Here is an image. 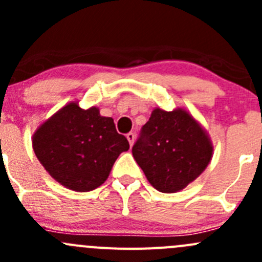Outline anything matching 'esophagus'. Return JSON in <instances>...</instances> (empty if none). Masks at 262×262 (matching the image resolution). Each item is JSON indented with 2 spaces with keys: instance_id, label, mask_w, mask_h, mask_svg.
<instances>
[{
  "instance_id": "34e87169",
  "label": "esophagus",
  "mask_w": 262,
  "mask_h": 262,
  "mask_svg": "<svg viewBox=\"0 0 262 262\" xmlns=\"http://www.w3.org/2000/svg\"><path fill=\"white\" fill-rule=\"evenodd\" d=\"M126 139H128L129 144H130V147H132V146H133V143H134V139H136V134L132 133V132H130V133L126 134Z\"/></svg>"
}]
</instances>
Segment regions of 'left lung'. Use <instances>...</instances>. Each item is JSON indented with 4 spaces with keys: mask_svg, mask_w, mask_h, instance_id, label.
Instances as JSON below:
<instances>
[{
    "mask_svg": "<svg viewBox=\"0 0 262 262\" xmlns=\"http://www.w3.org/2000/svg\"><path fill=\"white\" fill-rule=\"evenodd\" d=\"M147 180L161 192H176L209 165L213 144L207 132L186 110L156 107L132 148Z\"/></svg>",
    "mask_w": 262,
    "mask_h": 262,
    "instance_id": "obj_1",
    "label": "left lung"
}]
</instances>
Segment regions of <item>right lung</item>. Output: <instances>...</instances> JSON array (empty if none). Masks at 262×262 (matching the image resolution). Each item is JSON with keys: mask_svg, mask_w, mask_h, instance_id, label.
Returning a JSON list of instances; mask_svg holds the SVG:
<instances>
[{"mask_svg": "<svg viewBox=\"0 0 262 262\" xmlns=\"http://www.w3.org/2000/svg\"><path fill=\"white\" fill-rule=\"evenodd\" d=\"M33 149L55 181L83 192L106 181L129 142L116 132L113 118L101 116L95 106L81 109L73 101L36 129Z\"/></svg>", "mask_w": 262, "mask_h": 262, "instance_id": "obj_1", "label": "right lung"}]
</instances>
